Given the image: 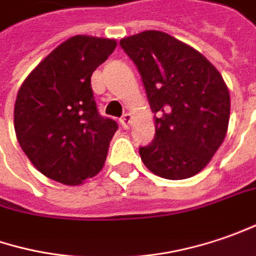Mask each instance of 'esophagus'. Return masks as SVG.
I'll return each instance as SVG.
<instances>
[{
  "instance_id": "obj_1",
  "label": "esophagus",
  "mask_w": 256,
  "mask_h": 256,
  "mask_svg": "<svg viewBox=\"0 0 256 256\" xmlns=\"http://www.w3.org/2000/svg\"><path fill=\"white\" fill-rule=\"evenodd\" d=\"M130 122H132V114H130V113H124V114L122 116V119H120V123H122V126L124 128H128Z\"/></svg>"
}]
</instances>
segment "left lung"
I'll return each mask as SVG.
<instances>
[{"label":"left lung","instance_id":"8db88e82","mask_svg":"<svg viewBox=\"0 0 256 256\" xmlns=\"http://www.w3.org/2000/svg\"><path fill=\"white\" fill-rule=\"evenodd\" d=\"M120 46L137 66L154 113V138L138 148L143 163L168 180L196 176L226 134L231 100L222 76L197 49L166 32H140Z\"/></svg>","mask_w":256,"mask_h":256}]
</instances>
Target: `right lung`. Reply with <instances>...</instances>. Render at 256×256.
<instances>
[{
	"label": "right lung",
	"mask_w": 256,
	"mask_h": 256,
	"mask_svg": "<svg viewBox=\"0 0 256 256\" xmlns=\"http://www.w3.org/2000/svg\"><path fill=\"white\" fill-rule=\"evenodd\" d=\"M116 45L109 38L72 36L21 84L14 108L16 140L48 178L79 186L102 170L118 123L99 114L90 78Z\"/></svg>",
	"instance_id": "right-lung-1"
}]
</instances>
